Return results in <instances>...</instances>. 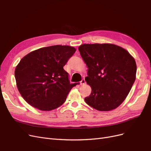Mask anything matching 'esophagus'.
<instances>
[{"mask_svg":"<svg viewBox=\"0 0 151 151\" xmlns=\"http://www.w3.org/2000/svg\"><path fill=\"white\" fill-rule=\"evenodd\" d=\"M85 83H86V81H85V79H83L81 80V81L80 82L81 85H84Z\"/></svg>","mask_w":151,"mask_h":151,"instance_id":"esophagus-1","label":"esophagus"}]
</instances>
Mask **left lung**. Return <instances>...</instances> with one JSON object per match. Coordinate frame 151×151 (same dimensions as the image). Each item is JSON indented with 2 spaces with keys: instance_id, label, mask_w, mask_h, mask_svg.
<instances>
[{
  "instance_id": "obj_1",
  "label": "left lung",
  "mask_w": 151,
  "mask_h": 151,
  "mask_svg": "<svg viewBox=\"0 0 151 151\" xmlns=\"http://www.w3.org/2000/svg\"><path fill=\"white\" fill-rule=\"evenodd\" d=\"M78 49L88 67L85 80L92 89L84 98L86 103L103 111L120 106L135 80V59L126 50L113 44H83Z\"/></svg>"
}]
</instances>
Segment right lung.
Instances as JSON below:
<instances>
[{"mask_svg": "<svg viewBox=\"0 0 151 151\" xmlns=\"http://www.w3.org/2000/svg\"><path fill=\"white\" fill-rule=\"evenodd\" d=\"M76 50L66 45H53L31 52L22 58L15 69L17 89L32 106L53 110L64 103L70 84L63 69Z\"/></svg>", "mask_w": 151, "mask_h": 151, "instance_id": "1", "label": "right lung"}]
</instances>
